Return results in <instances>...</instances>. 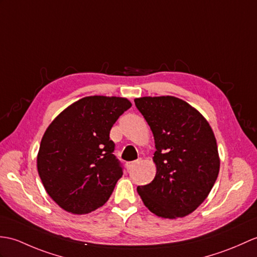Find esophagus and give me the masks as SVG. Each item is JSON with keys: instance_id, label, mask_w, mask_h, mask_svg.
I'll return each mask as SVG.
<instances>
[{"instance_id": "1", "label": "esophagus", "mask_w": 257, "mask_h": 257, "mask_svg": "<svg viewBox=\"0 0 257 257\" xmlns=\"http://www.w3.org/2000/svg\"><path fill=\"white\" fill-rule=\"evenodd\" d=\"M139 162H140L139 160H137V161H133V162H128V163H127V170H131V169H134L137 164H139Z\"/></svg>"}]
</instances>
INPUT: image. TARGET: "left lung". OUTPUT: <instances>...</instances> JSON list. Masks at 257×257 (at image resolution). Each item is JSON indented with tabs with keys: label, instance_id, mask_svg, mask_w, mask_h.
Instances as JSON below:
<instances>
[{
	"label": "left lung",
	"instance_id": "left-lung-1",
	"mask_svg": "<svg viewBox=\"0 0 257 257\" xmlns=\"http://www.w3.org/2000/svg\"><path fill=\"white\" fill-rule=\"evenodd\" d=\"M136 107L154 137V180L137 190L159 217L192 213L209 195L219 174L217 141L209 123L186 101L174 96L140 97Z\"/></svg>",
	"mask_w": 257,
	"mask_h": 257
}]
</instances>
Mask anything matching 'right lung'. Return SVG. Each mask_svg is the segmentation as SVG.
Here are the masks:
<instances>
[{
    "instance_id": "obj_1",
    "label": "right lung",
    "mask_w": 257,
    "mask_h": 257,
    "mask_svg": "<svg viewBox=\"0 0 257 257\" xmlns=\"http://www.w3.org/2000/svg\"><path fill=\"white\" fill-rule=\"evenodd\" d=\"M130 107L123 97L87 96L47 128L37 156L38 174L48 195L65 211L88 213L108 200L122 176L109 133Z\"/></svg>"
}]
</instances>
